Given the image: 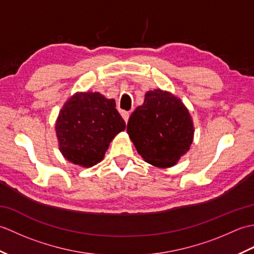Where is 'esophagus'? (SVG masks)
Here are the masks:
<instances>
[{"label": "esophagus", "mask_w": 254, "mask_h": 254, "mask_svg": "<svg viewBox=\"0 0 254 254\" xmlns=\"http://www.w3.org/2000/svg\"><path fill=\"white\" fill-rule=\"evenodd\" d=\"M121 116L123 118V120L126 121V123H127L128 118H130V113H128L127 111H121Z\"/></svg>", "instance_id": "1"}]
</instances>
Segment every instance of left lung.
<instances>
[{"instance_id": "1", "label": "left lung", "mask_w": 254, "mask_h": 254, "mask_svg": "<svg viewBox=\"0 0 254 254\" xmlns=\"http://www.w3.org/2000/svg\"><path fill=\"white\" fill-rule=\"evenodd\" d=\"M127 134L145 161L157 167L174 166L190 148L193 123L180 99L167 91H147L127 122Z\"/></svg>"}]
</instances>
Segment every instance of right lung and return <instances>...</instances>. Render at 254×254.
Listing matches in <instances>:
<instances>
[{
    "label": "right lung",
    "mask_w": 254,
    "mask_h": 254,
    "mask_svg": "<svg viewBox=\"0 0 254 254\" xmlns=\"http://www.w3.org/2000/svg\"><path fill=\"white\" fill-rule=\"evenodd\" d=\"M124 128L126 122L116 109L115 100L99 93L73 96L56 124L64 157L86 168L101 161L112 138Z\"/></svg>",
    "instance_id": "obj_1"
}]
</instances>
